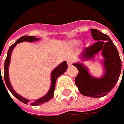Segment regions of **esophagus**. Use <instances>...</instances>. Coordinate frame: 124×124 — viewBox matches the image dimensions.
Returning <instances> with one entry per match:
<instances>
[{
    "mask_svg": "<svg viewBox=\"0 0 124 124\" xmlns=\"http://www.w3.org/2000/svg\"><path fill=\"white\" fill-rule=\"evenodd\" d=\"M72 61H72V59H70L67 60V62H68V66H71V65H72Z\"/></svg>",
    "mask_w": 124,
    "mask_h": 124,
    "instance_id": "1",
    "label": "esophagus"
}]
</instances>
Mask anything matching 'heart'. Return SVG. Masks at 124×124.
<instances>
[{
  "instance_id": "obj_1",
  "label": "heart",
  "mask_w": 124,
  "mask_h": 124,
  "mask_svg": "<svg viewBox=\"0 0 124 124\" xmlns=\"http://www.w3.org/2000/svg\"><path fill=\"white\" fill-rule=\"evenodd\" d=\"M79 43V41L78 40H74V41H72L70 42V45H72V46H76Z\"/></svg>"
}]
</instances>
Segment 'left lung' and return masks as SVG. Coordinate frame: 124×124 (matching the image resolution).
<instances>
[{"label": "left lung", "mask_w": 124, "mask_h": 124, "mask_svg": "<svg viewBox=\"0 0 124 124\" xmlns=\"http://www.w3.org/2000/svg\"><path fill=\"white\" fill-rule=\"evenodd\" d=\"M90 31L93 39L97 42L85 48L81 54L82 59H90L102 51L105 73L101 78L93 77L83 64L76 63L73 65L79 70V73L75 77L74 82L80 93L84 96L102 97L115 88L121 74L122 61L116 46L109 36L96 29H91Z\"/></svg>", "instance_id": "1"}]
</instances>
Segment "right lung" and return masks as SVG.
<instances>
[{
    "label": "right lung",
    "instance_id": "1",
    "mask_svg": "<svg viewBox=\"0 0 124 124\" xmlns=\"http://www.w3.org/2000/svg\"><path fill=\"white\" fill-rule=\"evenodd\" d=\"M39 40V39L36 38L35 36H23L19 38L18 40H17L14 44L11 45L9 48V50L7 52V57H6V59L5 61V65H4V70H5V73H4V79H5V84L7 85V87L8 89L9 90V91L11 92L12 94L15 97L18 99L20 101L24 103H27L30 101V100H27L25 98L23 97L21 95H19L18 93H16L14 89L12 88V85L10 83L9 81V72H8V69H9V62H10V59H11V54H12V52L13 49L14 48V47L17 45L18 43H21L23 41H28V42H33V41H36ZM68 68V64H67V62L66 61H63V63H61L59 65H58L56 68H55L51 73V87H50V90L48 91V93L45 94V96H43V97L40 98L39 99L36 100L34 102L30 103V105L31 106H39L41 105L43 103H44L45 102H47L49 101L52 98L54 97V92L55 90V84H56V79L57 78L61 76V74H63L66 71V70ZM0 77H2V76H0ZM2 83H3V81H2ZM4 84V83H3ZM7 90V89H6Z\"/></svg>",
    "mask_w": 124,
    "mask_h": 124
}]
</instances>
